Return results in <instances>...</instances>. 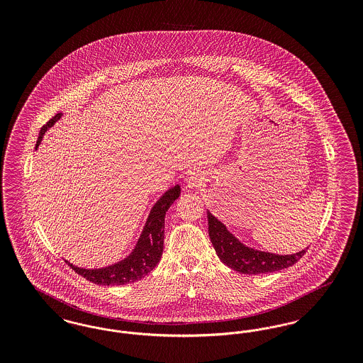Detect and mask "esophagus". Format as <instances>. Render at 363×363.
<instances>
[{
    "label": "esophagus",
    "instance_id": "34e87169",
    "mask_svg": "<svg viewBox=\"0 0 363 363\" xmlns=\"http://www.w3.org/2000/svg\"><path fill=\"white\" fill-rule=\"evenodd\" d=\"M200 185H201V181H200L196 175L188 177V179H186V186H188L189 189H196V188H199Z\"/></svg>",
    "mask_w": 363,
    "mask_h": 363
}]
</instances>
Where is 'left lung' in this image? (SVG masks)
I'll return each mask as SVG.
<instances>
[{
	"instance_id": "8db88e82",
	"label": "left lung",
	"mask_w": 363,
	"mask_h": 363,
	"mask_svg": "<svg viewBox=\"0 0 363 363\" xmlns=\"http://www.w3.org/2000/svg\"><path fill=\"white\" fill-rule=\"evenodd\" d=\"M207 216L208 233L216 255L223 264L237 272L246 275L275 272L291 267L306 253V250H301L294 255L281 256L249 247L238 241L209 211Z\"/></svg>"
}]
</instances>
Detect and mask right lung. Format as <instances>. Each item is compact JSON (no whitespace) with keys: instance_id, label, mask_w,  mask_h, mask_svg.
Instances as JSON below:
<instances>
[{"instance_id":"1","label":"right lung","mask_w":363,"mask_h":363,"mask_svg":"<svg viewBox=\"0 0 363 363\" xmlns=\"http://www.w3.org/2000/svg\"><path fill=\"white\" fill-rule=\"evenodd\" d=\"M61 117H62V113L55 114L50 121L40 128L39 138L36 141V148L42 141L40 138H43V135L55 122L60 121ZM179 194H181V188L179 185H175L156 201L154 207L150 211V215L147 218V222L140 234V238L135 249L130 252L128 257L108 267L94 268V269L80 268L67 261L68 265H70V268L74 272L86 277V280L101 286L126 284V283H135L138 280H141L155 268L156 264L162 257L163 242H164L166 212L169 208L172 207L174 201L179 197Z\"/></svg>"}]
</instances>
